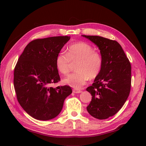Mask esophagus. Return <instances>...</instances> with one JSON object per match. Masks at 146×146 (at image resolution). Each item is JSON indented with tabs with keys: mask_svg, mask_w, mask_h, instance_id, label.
Masks as SVG:
<instances>
[{
	"mask_svg": "<svg viewBox=\"0 0 146 146\" xmlns=\"http://www.w3.org/2000/svg\"><path fill=\"white\" fill-rule=\"evenodd\" d=\"M73 92H74V93H81L82 91H81L80 90H77V89H74Z\"/></svg>",
	"mask_w": 146,
	"mask_h": 146,
	"instance_id": "34e87169",
	"label": "esophagus"
}]
</instances>
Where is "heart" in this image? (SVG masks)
<instances>
[{
    "mask_svg": "<svg viewBox=\"0 0 146 146\" xmlns=\"http://www.w3.org/2000/svg\"><path fill=\"white\" fill-rule=\"evenodd\" d=\"M77 63L76 66V72L63 79L65 85L78 89L90 78L98 77L102 69L103 60L99 52L94 48L84 42L73 44L68 47L66 55L61 53L55 60L56 68L58 71L66 76L70 71V63Z\"/></svg>",
    "mask_w": 146,
    "mask_h": 146,
    "instance_id": "heart-1",
    "label": "heart"
}]
</instances>
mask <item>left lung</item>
<instances>
[{
    "label": "left lung",
    "mask_w": 146,
    "mask_h": 146,
    "mask_svg": "<svg viewBox=\"0 0 146 146\" xmlns=\"http://www.w3.org/2000/svg\"><path fill=\"white\" fill-rule=\"evenodd\" d=\"M82 36L98 47L103 60L99 75L86 89L92 96L87 111L96 119H107L121 110L129 96L131 64L117 41L99 36Z\"/></svg>",
    "instance_id": "left-lung-1"
}]
</instances>
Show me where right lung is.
<instances>
[{"mask_svg":"<svg viewBox=\"0 0 146 146\" xmlns=\"http://www.w3.org/2000/svg\"><path fill=\"white\" fill-rule=\"evenodd\" d=\"M70 36H54L31 41L21 55L14 71L17 100L32 117L47 121L56 117L65 99L72 93L69 86L53 88L60 80L55 60Z\"/></svg>","mask_w":146,"mask_h":146,"instance_id":"right-lung-1","label":"right lung"}]
</instances>
